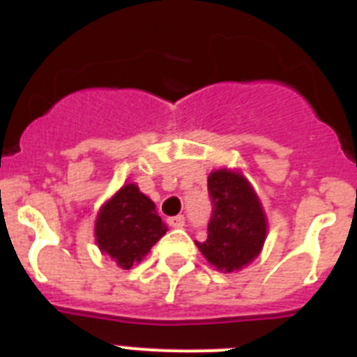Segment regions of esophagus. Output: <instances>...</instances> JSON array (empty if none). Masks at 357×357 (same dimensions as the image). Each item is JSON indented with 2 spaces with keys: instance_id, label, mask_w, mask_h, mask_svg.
Instances as JSON below:
<instances>
[{
  "instance_id": "34e87169",
  "label": "esophagus",
  "mask_w": 357,
  "mask_h": 357,
  "mask_svg": "<svg viewBox=\"0 0 357 357\" xmlns=\"http://www.w3.org/2000/svg\"><path fill=\"white\" fill-rule=\"evenodd\" d=\"M184 223H185V218L182 216V214L168 218V225L173 227V229H181V227H184Z\"/></svg>"
}]
</instances>
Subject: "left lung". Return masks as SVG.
Masks as SVG:
<instances>
[{"label": "left lung", "instance_id": "obj_1", "mask_svg": "<svg viewBox=\"0 0 357 357\" xmlns=\"http://www.w3.org/2000/svg\"><path fill=\"white\" fill-rule=\"evenodd\" d=\"M207 189L213 213L207 223V239L197 247L211 264L230 273L257 257L266 238L263 207L239 173L218 169L211 173Z\"/></svg>", "mask_w": 357, "mask_h": 357}]
</instances>
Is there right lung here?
<instances>
[{
    "label": "right lung",
    "instance_id": "right-lung-1",
    "mask_svg": "<svg viewBox=\"0 0 357 357\" xmlns=\"http://www.w3.org/2000/svg\"><path fill=\"white\" fill-rule=\"evenodd\" d=\"M96 243L123 270H130L166 234L155 204L135 184H127L102 207L96 218Z\"/></svg>",
    "mask_w": 357,
    "mask_h": 357
}]
</instances>
